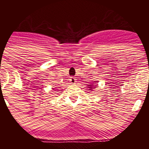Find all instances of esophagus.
<instances>
[{"label": "esophagus", "instance_id": "esophagus-1", "mask_svg": "<svg viewBox=\"0 0 149 149\" xmlns=\"http://www.w3.org/2000/svg\"><path fill=\"white\" fill-rule=\"evenodd\" d=\"M69 81H70L71 84H74L76 83V79H75V77H71Z\"/></svg>", "mask_w": 149, "mask_h": 149}]
</instances>
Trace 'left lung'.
Wrapping results in <instances>:
<instances>
[{"label": "left lung", "mask_w": 149, "mask_h": 149, "mask_svg": "<svg viewBox=\"0 0 149 149\" xmlns=\"http://www.w3.org/2000/svg\"><path fill=\"white\" fill-rule=\"evenodd\" d=\"M94 84H95V83H94ZM87 86H88V87L89 88V90H93V88L95 87V86H94L93 84H89V85H87Z\"/></svg>", "instance_id": "1"}]
</instances>
